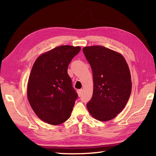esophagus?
Returning <instances> with one entry per match:
<instances>
[{"label": "esophagus", "mask_w": 156, "mask_h": 156, "mask_svg": "<svg viewBox=\"0 0 156 156\" xmlns=\"http://www.w3.org/2000/svg\"><path fill=\"white\" fill-rule=\"evenodd\" d=\"M82 90L80 89V90H78V91H77V92H78V96L79 97H80L81 96V94H82Z\"/></svg>", "instance_id": "obj_1"}]
</instances>
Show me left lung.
<instances>
[{
	"label": "left lung",
	"instance_id": "left-lung-1",
	"mask_svg": "<svg viewBox=\"0 0 156 156\" xmlns=\"http://www.w3.org/2000/svg\"><path fill=\"white\" fill-rule=\"evenodd\" d=\"M82 50L93 76V94L87 108L97 120L110 121L122 111L130 97L128 65L121 54L103 46H88Z\"/></svg>",
	"mask_w": 156,
	"mask_h": 156
}]
</instances>
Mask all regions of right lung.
<instances>
[{"label":"right lung","instance_id":"1","mask_svg":"<svg viewBox=\"0 0 156 156\" xmlns=\"http://www.w3.org/2000/svg\"><path fill=\"white\" fill-rule=\"evenodd\" d=\"M80 47L61 45L39 55L29 75L27 97L33 110L45 122L62 124L70 117L78 94L68 68Z\"/></svg>","mask_w":156,"mask_h":156}]
</instances>
